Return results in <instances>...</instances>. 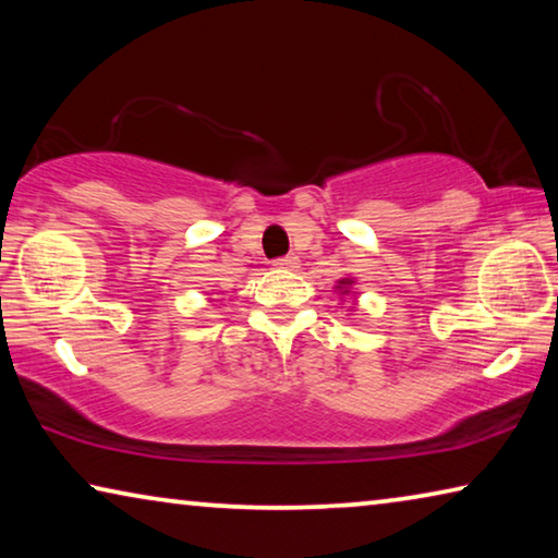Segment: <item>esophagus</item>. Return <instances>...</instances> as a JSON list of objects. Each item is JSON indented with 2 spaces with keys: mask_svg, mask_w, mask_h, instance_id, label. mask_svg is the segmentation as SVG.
<instances>
[{
  "mask_svg": "<svg viewBox=\"0 0 558 558\" xmlns=\"http://www.w3.org/2000/svg\"><path fill=\"white\" fill-rule=\"evenodd\" d=\"M298 266H300L298 256H282L276 260V268H282V270H295Z\"/></svg>",
  "mask_w": 558,
  "mask_h": 558,
  "instance_id": "esophagus-1",
  "label": "esophagus"
}]
</instances>
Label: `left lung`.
I'll use <instances>...</instances> for the list:
<instances>
[{
  "label": "left lung",
  "mask_w": 558,
  "mask_h": 558,
  "mask_svg": "<svg viewBox=\"0 0 558 558\" xmlns=\"http://www.w3.org/2000/svg\"><path fill=\"white\" fill-rule=\"evenodd\" d=\"M349 286H352V280H349V278H342V280H339V286H337V290H339V292H342V295H347V292H349Z\"/></svg>",
  "instance_id": "left-lung-1"
}]
</instances>
